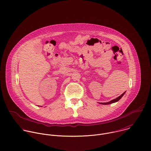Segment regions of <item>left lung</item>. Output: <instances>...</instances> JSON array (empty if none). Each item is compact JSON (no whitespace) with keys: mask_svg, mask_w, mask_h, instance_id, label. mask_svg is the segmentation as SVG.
<instances>
[{"mask_svg":"<svg viewBox=\"0 0 151 151\" xmlns=\"http://www.w3.org/2000/svg\"><path fill=\"white\" fill-rule=\"evenodd\" d=\"M124 93H125V92H124L122 94H121L120 96H119L118 97H117V98H116V99H113V100H111V101H110L109 102H106V103H100V104H111V103H116V102H117V101H118L122 97V96H123V95L124 94Z\"/></svg>","mask_w":151,"mask_h":151,"instance_id":"obj_1","label":"left lung"}]
</instances>
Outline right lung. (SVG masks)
I'll list each match as a JSON object with an SVG mask.
<instances>
[{"label":"right lung","instance_id":"obj_1","mask_svg":"<svg viewBox=\"0 0 151 151\" xmlns=\"http://www.w3.org/2000/svg\"><path fill=\"white\" fill-rule=\"evenodd\" d=\"M41 107H42V106H41Z\"/></svg>","mask_w":151,"mask_h":151}]
</instances>
